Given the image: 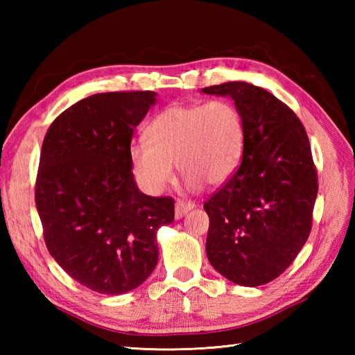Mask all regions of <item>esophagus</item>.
Here are the masks:
<instances>
[{"mask_svg":"<svg viewBox=\"0 0 355 355\" xmlns=\"http://www.w3.org/2000/svg\"><path fill=\"white\" fill-rule=\"evenodd\" d=\"M193 202L192 201H184V200H177L175 201V218L180 220V218H183L187 212H189L191 209H193Z\"/></svg>","mask_w":355,"mask_h":355,"instance_id":"1","label":"esophagus"}]
</instances>
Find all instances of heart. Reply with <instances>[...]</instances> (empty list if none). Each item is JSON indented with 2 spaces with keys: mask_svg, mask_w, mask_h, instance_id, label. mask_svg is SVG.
<instances>
[{
  "mask_svg": "<svg viewBox=\"0 0 355 355\" xmlns=\"http://www.w3.org/2000/svg\"><path fill=\"white\" fill-rule=\"evenodd\" d=\"M148 141L130 148L135 182L158 195L173 180V164L189 189L216 187L235 173L244 150V120L235 103H177L163 110L146 130Z\"/></svg>",
  "mask_w": 355,
  "mask_h": 355,
  "instance_id": "heart-1",
  "label": "heart"
}]
</instances>
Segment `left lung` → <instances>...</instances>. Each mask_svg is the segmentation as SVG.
I'll use <instances>...</instances> for the list:
<instances>
[{
  "instance_id": "1",
  "label": "left lung",
  "mask_w": 355,
  "mask_h": 355,
  "mask_svg": "<svg viewBox=\"0 0 355 355\" xmlns=\"http://www.w3.org/2000/svg\"><path fill=\"white\" fill-rule=\"evenodd\" d=\"M202 93L230 96L245 130L238 169L205 201L209 262L238 285L268 284L291 266L313 227L319 183L310 140L288 105L261 87L225 82Z\"/></svg>"
}]
</instances>
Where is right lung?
<instances>
[{
	"instance_id": "1",
	"label": "right lung",
	"mask_w": 355,
	"mask_h": 355,
	"mask_svg": "<svg viewBox=\"0 0 355 355\" xmlns=\"http://www.w3.org/2000/svg\"><path fill=\"white\" fill-rule=\"evenodd\" d=\"M154 92L93 94L61 112L45 134L35 202L50 254L74 281L102 294L137 288L158 261L157 230L173 198L134 182L130 148Z\"/></svg>"
}]
</instances>
